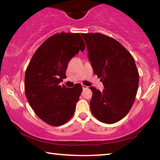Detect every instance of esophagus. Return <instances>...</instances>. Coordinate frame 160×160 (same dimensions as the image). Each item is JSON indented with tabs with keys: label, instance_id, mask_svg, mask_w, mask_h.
<instances>
[{
	"label": "esophagus",
	"instance_id": "esophagus-1",
	"mask_svg": "<svg viewBox=\"0 0 160 160\" xmlns=\"http://www.w3.org/2000/svg\"><path fill=\"white\" fill-rule=\"evenodd\" d=\"M82 89H83V90H87V89H88V88H89V87L86 86V85H82Z\"/></svg>",
	"mask_w": 160,
	"mask_h": 160
}]
</instances>
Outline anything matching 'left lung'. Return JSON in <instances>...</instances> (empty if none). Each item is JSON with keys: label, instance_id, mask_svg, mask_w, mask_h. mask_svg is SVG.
<instances>
[{"label": "left lung", "instance_id": "left-lung-1", "mask_svg": "<svg viewBox=\"0 0 160 160\" xmlns=\"http://www.w3.org/2000/svg\"><path fill=\"white\" fill-rule=\"evenodd\" d=\"M85 41L94 73L104 89L94 87L90 101L93 116L102 123L112 124L125 117L136 96L139 73L135 60L118 41L100 33L81 34Z\"/></svg>", "mask_w": 160, "mask_h": 160}]
</instances>
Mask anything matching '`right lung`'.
Segmentation results:
<instances>
[{
	"label": "right lung",
	"mask_w": 160,
	"mask_h": 160,
	"mask_svg": "<svg viewBox=\"0 0 160 160\" xmlns=\"http://www.w3.org/2000/svg\"><path fill=\"white\" fill-rule=\"evenodd\" d=\"M85 48L79 33L56 34L37 48L27 68L26 97L38 117L48 125H63L74 114L82 85L67 88L60 82L66 78L69 61Z\"/></svg>",
	"instance_id": "right-lung-1"
}]
</instances>
